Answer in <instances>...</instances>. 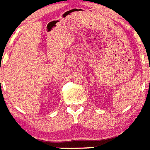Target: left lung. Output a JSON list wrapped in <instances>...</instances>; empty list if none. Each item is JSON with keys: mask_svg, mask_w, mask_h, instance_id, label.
Returning <instances> with one entry per match:
<instances>
[{"mask_svg": "<svg viewBox=\"0 0 150 150\" xmlns=\"http://www.w3.org/2000/svg\"><path fill=\"white\" fill-rule=\"evenodd\" d=\"M149 69H150V68H149Z\"/></svg>", "mask_w": 150, "mask_h": 150, "instance_id": "1", "label": "left lung"}]
</instances>
